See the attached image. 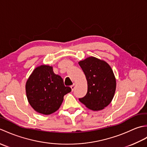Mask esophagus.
<instances>
[{"mask_svg": "<svg viewBox=\"0 0 147 147\" xmlns=\"http://www.w3.org/2000/svg\"><path fill=\"white\" fill-rule=\"evenodd\" d=\"M75 87H76V85L75 84H73V85H71V90H72V91H73V90H74V88H75Z\"/></svg>", "mask_w": 147, "mask_h": 147, "instance_id": "obj_1", "label": "esophagus"}]
</instances>
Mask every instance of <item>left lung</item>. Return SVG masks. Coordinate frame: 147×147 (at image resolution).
<instances>
[{
    "mask_svg": "<svg viewBox=\"0 0 147 147\" xmlns=\"http://www.w3.org/2000/svg\"><path fill=\"white\" fill-rule=\"evenodd\" d=\"M78 64L88 84L86 95L79 100L92 111L102 110L111 102L115 93L116 81L113 71L105 61L94 57H89Z\"/></svg>",
    "mask_w": 147,
    "mask_h": 147,
    "instance_id": "8db88e82",
    "label": "left lung"
}]
</instances>
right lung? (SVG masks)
<instances>
[{
	"mask_svg": "<svg viewBox=\"0 0 147 147\" xmlns=\"http://www.w3.org/2000/svg\"><path fill=\"white\" fill-rule=\"evenodd\" d=\"M71 88L65 86L62 78L55 74L52 66L42 65L36 67L26 83L29 104L38 113L49 115L57 111L64 96Z\"/></svg>",
	"mask_w": 147,
	"mask_h": 147,
	"instance_id": "obj_1",
	"label": "right lung"
}]
</instances>
